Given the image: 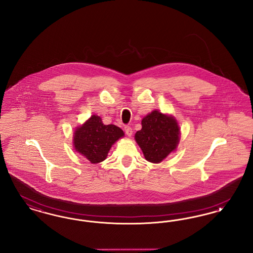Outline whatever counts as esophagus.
<instances>
[{"instance_id":"1","label":"esophagus","mask_w":253,"mask_h":253,"mask_svg":"<svg viewBox=\"0 0 253 253\" xmlns=\"http://www.w3.org/2000/svg\"><path fill=\"white\" fill-rule=\"evenodd\" d=\"M124 130H125V133H126L128 136H131V135H132V130L130 126H126V127L124 128Z\"/></svg>"}]
</instances>
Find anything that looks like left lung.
I'll use <instances>...</instances> for the list:
<instances>
[{
	"instance_id": "left-lung-1",
	"label": "left lung",
	"mask_w": 253,
	"mask_h": 253,
	"mask_svg": "<svg viewBox=\"0 0 253 253\" xmlns=\"http://www.w3.org/2000/svg\"><path fill=\"white\" fill-rule=\"evenodd\" d=\"M142 128L134 134L146 160L159 163L175 151L180 136L176 120L155 110L143 118Z\"/></svg>"
}]
</instances>
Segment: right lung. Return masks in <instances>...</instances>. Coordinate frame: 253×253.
<instances>
[{
  "instance_id": "1",
  "label": "right lung",
  "mask_w": 253,
  "mask_h": 253,
  "mask_svg": "<svg viewBox=\"0 0 253 253\" xmlns=\"http://www.w3.org/2000/svg\"><path fill=\"white\" fill-rule=\"evenodd\" d=\"M123 135L120 127L114 124L104 125L98 116L93 115L76 129L73 143L78 153L96 164L107 157L112 145Z\"/></svg>"
}]
</instances>
